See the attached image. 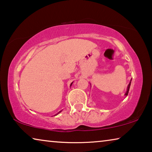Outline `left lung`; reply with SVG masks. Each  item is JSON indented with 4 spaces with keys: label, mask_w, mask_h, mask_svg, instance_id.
<instances>
[{
    "label": "left lung",
    "mask_w": 152,
    "mask_h": 152,
    "mask_svg": "<svg viewBox=\"0 0 152 152\" xmlns=\"http://www.w3.org/2000/svg\"><path fill=\"white\" fill-rule=\"evenodd\" d=\"M131 80H130V83H129V85H128V88H127V91H126V93L125 94V96H128V92H129V89H130V84H131Z\"/></svg>",
    "instance_id": "left-lung-1"
}]
</instances>
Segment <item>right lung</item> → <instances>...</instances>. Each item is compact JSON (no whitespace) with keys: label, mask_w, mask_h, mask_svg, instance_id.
I'll return each mask as SVG.
<instances>
[{"label":"right lung","mask_w":152,"mask_h":152,"mask_svg":"<svg viewBox=\"0 0 152 152\" xmlns=\"http://www.w3.org/2000/svg\"><path fill=\"white\" fill-rule=\"evenodd\" d=\"M72 83H71V85H70V87H71V86H72ZM61 111H59V112H58V113H57V114H56V115H58V113H61Z\"/></svg>","instance_id":"obj_1"}]
</instances>
